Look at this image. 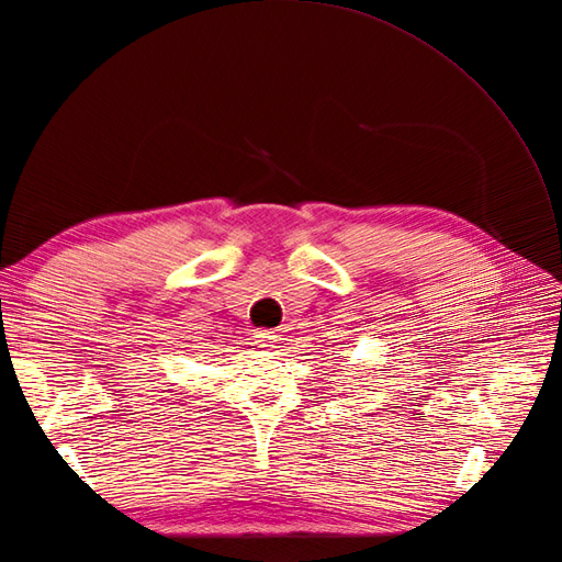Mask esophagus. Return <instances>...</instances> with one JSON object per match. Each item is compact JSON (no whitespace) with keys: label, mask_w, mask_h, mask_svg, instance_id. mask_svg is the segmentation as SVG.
I'll return each instance as SVG.
<instances>
[{"label":"esophagus","mask_w":562,"mask_h":562,"mask_svg":"<svg viewBox=\"0 0 562 562\" xmlns=\"http://www.w3.org/2000/svg\"><path fill=\"white\" fill-rule=\"evenodd\" d=\"M254 338H256L258 347H262V349L277 347V334H274V331H258Z\"/></svg>","instance_id":"1"}]
</instances>
